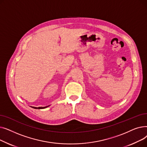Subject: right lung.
Listing matches in <instances>:
<instances>
[{
	"label": "right lung",
	"mask_w": 147,
	"mask_h": 147,
	"mask_svg": "<svg viewBox=\"0 0 147 147\" xmlns=\"http://www.w3.org/2000/svg\"><path fill=\"white\" fill-rule=\"evenodd\" d=\"M49 106H50V105H48V106H46V107H32L33 109H46V108H47V107H48Z\"/></svg>",
	"instance_id": "obj_1"
}]
</instances>
